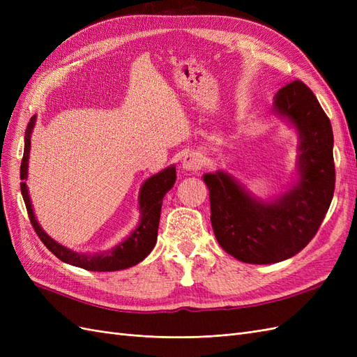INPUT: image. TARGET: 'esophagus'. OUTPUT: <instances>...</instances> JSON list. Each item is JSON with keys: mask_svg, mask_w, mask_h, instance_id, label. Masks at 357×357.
Listing matches in <instances>:
<instances>
[{"mask_svg": "<svg viewBox=\"0 0 357 357\" xmlns=\"http://www.w3.org/2000/svg\"><path fill=\"white\" fill-rule=\"evenodd\" d=\"M202 165L201 156L198 153H186L181 159V167L185 168L186 171H197L199 169Z\"/></svg>", "mask_w": 357, "mask_h": 357, "instance_id": "1", "label": "esophagus"}]
</instances>
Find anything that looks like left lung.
Segmentation results:
<instances>
[{
	"label": "left lung",
	"instance_id": "8db88e82",
	"mask_svg": "<svg viewBox=\"0 0 357 357\" xmlns=\"http://www.w3.org/2000/svg\"><path fill=\"white\" fill-rule=\"evenodd\" d=\"M273 113L286 119L299 139L296 180L284 193L257 198L223 169L202 177L215 238L245 264H275L299 253L320 228L335 189L332 126L314 93L291 82L275 93Z\"/></svg>",
	"mask_w": 357,
	"mask_h": 357
}]
</instances>
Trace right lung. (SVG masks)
Segmentation results:
<instances>
[{
	"instance_id": "right-lung-1",
	"label": "right lung",
	"mask_w": 357,
	"mask_h": 357,
	"mask_svg": "<svg viewBox=\"0 0 357 357\" xmlns=\"http://www.w3.org/2000/svg\"><path fill=\"white\" fill-rule=\"evenodd\" d=\"M37 116H32L25 131V149H24V158L22 164H20V190H22V197L26 205V211L29 215V220L34 226L37 235L49 250L55 255L62 262L70 264L73 266H79L88 271H119V269H126L142 262L143 259L153 250L158 238V226L160 218V208H162V199H164L165 193L174 186L176 183V167L169 165L165 169H162L152 177H149L142 189H139L138 195V210H139V222L137 228L129 234L123 241L114 245L113 248L107 252L100 253H79L74 252L71 248L59 244L49 236L41 226L38 225L34 208H32L31 198L28 193V186L25 180L28 178V160H29V150H31V134L32 129L36 126Z\"/></svg>"
}]
</instances>
